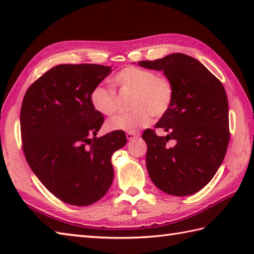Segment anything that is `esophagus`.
<instances>
[{"mask_svg": "<svg viewBox=\"0 0 254 254\" xmlns=\"http://www.w3.org/2000/svg\"><path fill=\"white\" fill-rule=\"evenodd\" d=\"M137 137H138V135H137V134H135V133H127V141H133V139H135Z\"/></svg>", "mask_w": 254, "mask_h": 254, "instance_id": "obj_1", "label": "esophagus"}]
</instances>
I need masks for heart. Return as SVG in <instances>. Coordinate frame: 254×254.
Listing matches in <instances>:
<instances>
[{
  "mask_svg": "<svg viewBox=\"0 0 254 254\" xmlns=\"http://www.w3.org/2000/svg\"><path fill=\"white\" fill-rule=\"evenodd\" d=\"M112 83L121 90L133 91L130 101L133 110L110 118L106 122L108 131L136 132L149 126L152 116L156 119L166 116L174 102V85L152 69L127 66L112 77ZM89 100L91 107L102 116H111L117 109L116 93L104 85L91 89Z\"/></svg>",
  "mask_w": 254,
  "mask_h": 254,
  "instance_id": "heart-1",
  "label": "heart"
}]
</instances>
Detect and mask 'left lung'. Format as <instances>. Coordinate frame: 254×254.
Listing matches in <instances>:
<instances>
[{
    "instance_id": "8db88e82",
    "label": "left lung",
    "mask_w": 254,
    "mask_h": 254,
    "mask_svg": "<svg viewBox=\"0 0 254 254\" xmlns=\"http://www.w3.org/2000/svg\"><path fill=\"white\" fill-rule=\"evenodd\" d=\"M138 65L163 71L174 85L170 110L156 127L143 133L147 144L146 166L150 180L167 194L186 196L196 193L213 179L222 165L229 142L228 100L223 84L196 59L172 53ZM175 139L176 145L165 144Z\"/></svg>"
}]
</instances>
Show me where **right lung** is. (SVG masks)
<instances>
[{
  "mask_svg": "<svg viewBox=\"0 0 254 254\" xmlns=\"http://www.w3.org/2000/svg\"><path fill=\"white\" fill-rule=\"evenodd\" d=\"M97 64H60L27 89L20 131L27 163L48 190L76 206L105 195L113 181L111 156L127 144L126 133L95 137L104 117L89 96L111 73Z\"/></svg>",
  "mask_w": 254,
  "mask_h": 254,
  "instance_id": "right-lung-1",
  "label": "right lung"
}]
</instances>
